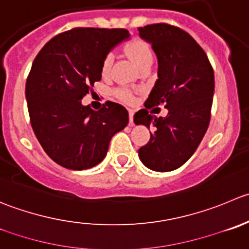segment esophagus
Here are the masks:
<instances>
[{
	"mask_svg": "<svg viewBox=\"0 0 249 249\" xmlns=\"http://www.w3.org/2000/svg\"><path fill=\"white\" fill-rule=\"evenodd\" d=\"M134 114H135V110L129 109V119H130V124L131 125H134Z\"/></svg>",
	"mask_w": 249,
	"mask_h": 249,
	"instance_id": "1",
	"label": "esophagus"
}]
</instances>
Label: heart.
Returning <instances> with one entry per match:
<instances>
[{
	"label": "heart",
	"mask_w": 249,
	"mask_h": 249,
	"mask_svg": "<svg viewBox=\"0 0 249 249\" xmlns=\"http://www.w3.org/2000/svg\"><path fill=\"white\" fill-rule=\"evenodd\" d=\"M125 51H126L127 54L131 57V59L134 60L135 63L137 64L139 68L143 67L144 64H148L153 62V52H152L151 47L148 46V43L146 41L141 40V38H132L126 46H125ZM113 57L112 53H108L106 55V58L103 59L102 63V74L103 75H107L110 71L113 64ZM117 96L119 98L124 101H131V95H130L127 91L124 90H118Z\"/></svg>",
	"instance_id": "heart-1"
}]
</instances>
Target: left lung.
<instances>
[{
	"label": "left lung",
	"instance_id": "1",
	"mask_svg": "<svg viewBox=\"0 0 249 249\" xmlns=\"http://www.w3.org/2000/svg\"><path fill=\"white\" fill-rule=\"evenodd\" d=\"M139 35L151 43L158 59V79L144 106L168 109L165 118L147 109L134 115L135 124L153 130L139 149L140 160L154 171L175 170L191 158L208 129L214 71L201 46L180 28L152 24L139 28Z\"/></svg>",
	"mask_w": 249,
	"mask_h": 249
}]
</instances>
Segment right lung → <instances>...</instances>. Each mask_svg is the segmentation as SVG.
Wrapping results in <instances>:
<instances>
[{
    "instance_id": "obj_1",
    "label": "right lung",
    "mask_w": 249,
    "mask_h": 249,
    "mask_svg": "<svg viewBox=\"0 0 249 249\" xmlns=\"http://www.w3.org/2000/svg\"><path fill=\"white\" fill-rule=\"evenodd\" d=\"M129 38L125 29L75 28L51 38L34 59L25 86L29 117L43 151L60 166L100 164L110 139L129 123L122 105L93 110L81 103L102 78L106 55Z\"/></svg>"
}]
</instances>
